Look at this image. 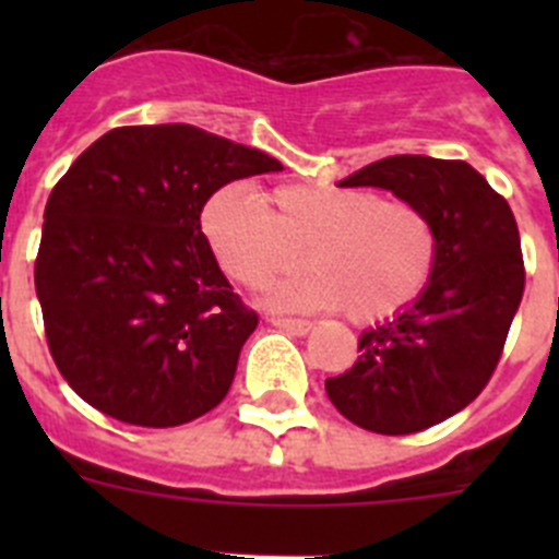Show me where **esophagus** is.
I'll use <instances>...</instances> for the list:
<instances>
[{"mask_svg": "<svg viewBox=\"0 0 559 559\" xmlns=\"http://www.w3.org/2000/svg\"><path fill=\"white\" fill-rule=\"evenodd\" d=\"M269 322L290 335H308L313 330V322H305V319H280V316H271Z\"/></svg>", "mask_w": 559, "mask_h": 559, "instance_id": "esophagus-1", "label": "esophagus"}]
</instances>
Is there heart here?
<instances>
[{"label":"heart","instance_id":"heart-1","mask_svg":"<svg viewBox=\"0 0 559 559\" xmlns=\"http://www.w3.org/2000/svg\"><path fill=\"white\" fill-rule=\"evenodd\" d=\"M206 243L243 288L310 265L299 283L274 290L283 308H344L353 322H380L423 296L437 269L439 237L426 210L380 199L364 187L280 185L265 201L226 185L201 212Z\"/></svg>","mask_w":559,"mask_h":559}]
</instances>
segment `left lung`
Returning a JSON list of instances; mask_svg holds the SVG:
<instances>
[{
  "mask_svg": "<svg viewBox=\"0 0 559 559\" xmlns=\"http://www.w3.org/2000/svg\"><path fill=\"white\" fill-rule=\"evenodd\" d=\"M338 187H380L426 210L439 254L417 302L360 335L358 360L324 389L367 431H426L471 406L496 372L526 283L515 215L459 159L386 156Z\"/></svg>",
  "mask_w": 559,
  "mask_h": 559,
  "instance_id": "1",
  "label": "left lung"
}]
</instances>
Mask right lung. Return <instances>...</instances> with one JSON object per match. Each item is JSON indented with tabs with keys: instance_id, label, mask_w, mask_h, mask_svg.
I'll return each mask as SVG.
<instances>
[{
	"instance_id": "obj_1",
	"label": "right lung",
	"mask_w": 559,
	"mask_h": 559,
	"mask_svg": "<svg viewBox=\"0 0 559 559\" xmlns=\"http://www.w3.org/2000/svg\"><path fill=\"white\" fill-rule=\"evenodd\" d=\"M283 165L195 126L103 133L52 187L36 294L58 372L88 406L185 426L229 392L257 313L201 231L215 190Z\"/></svg>"
}]
</instances>
